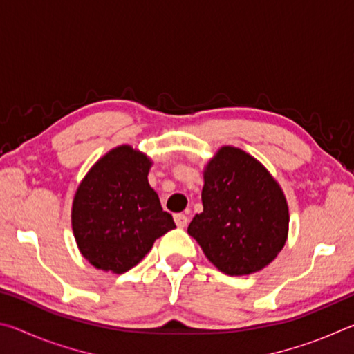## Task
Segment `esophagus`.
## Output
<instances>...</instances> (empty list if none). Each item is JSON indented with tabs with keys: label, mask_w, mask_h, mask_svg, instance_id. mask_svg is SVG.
<instances>
[{
	"label": "esophagus",
	"mask_w": 354,
	"mask_h": 354,
	"mask_svg": "<svg viewBox=\"0 0 354 354\" xmlns=\"http://www.w3.org/2000/svg\"><path fill=\"white\" fill-rule=\"evenodd\" d=\"M175 223H176L178 227H185V226H187V223H189L187 215L176 214V215H175Z\"/></svg>",
	"instance_id": "esophagus-1"
}]
</instances>
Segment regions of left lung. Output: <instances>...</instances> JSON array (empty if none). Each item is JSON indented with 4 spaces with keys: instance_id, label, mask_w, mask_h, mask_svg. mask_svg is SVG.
Returning a JSON list of instances; mask_svg holds the SVG:
<instances>
[{
    "instance_id": "8db88e82",
    "label": "left lung",
    "mask_w": 354,
    "mask_h": 354,
    "mask_svg": "<svg viewBox=\"0 0 354 354\" xmlns=\"http://www.w3.org/2000/svg\"><path fill=\"white\" fill-rule=\"evenodd\" d=\"M203 212L187 227L220 272L262 270L283 250L289 207L279 184L253 156L221 147L205 169Z\"/></svg>"
}]
</instances>
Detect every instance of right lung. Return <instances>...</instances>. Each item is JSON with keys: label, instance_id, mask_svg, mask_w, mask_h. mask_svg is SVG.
I'll return each mask as SVG.
<instances>
[{"label": "right lung", "instance_id": "right-lung-1", "mask_svg": "<svg viewBox=\"0 0 354 354\" xmlns=\"http://www.w3.org/2000/svg\"><path fill=\"white\" fill-rule=\"evenodd\" d=\"M151 160L133 147L111 149L76 190L71 226L81 254L104 272L124 273L176 227L149 187Z\"/></svg>", "mask_w": 354, "mask_h": 354}]
</instances>
